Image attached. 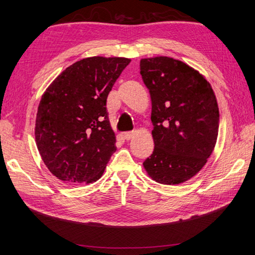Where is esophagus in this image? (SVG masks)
<instances>
[{
  "instance_id": "esophagus-1",
  "label": "esophagus",
  "mask_w": 255,
  "mask_h": 255,
  "mask_svg": "<svg viewBox=\"0 0 255 255\" xmlns=\"http://www.w3.org/2000/svg\"><path fill=\"white\" fill-rule=\"evenodd\" d=\"M133 132L132 131H128V132H125L124 133V138L126 139V140H130V139H132V137H133Z\"/></svg>"
}]
</instances>
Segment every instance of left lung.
<instances>
[{
	"instance_id": "obj_1",
	"label": "left lung",
	"mask_w": 255,
	"mask_h": 255,
	"mask_svg": "<svg viewBox=\"0 0 255 255\" xmlns=\"http://www.w3.org/2000/svg\"><path fill=\"white\" fill-rule=\"evenodd\" d=\"M140 74L151 97L154 141L144 169L165 185L186 182L202 170L217 141L214 91L197 70L170 57L141 59Z\"/></svg>"
}]
</instances>
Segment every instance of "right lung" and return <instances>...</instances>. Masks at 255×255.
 Here are the masks:
<instances>
[{"label":"right lung","mask_w":255,"mask_h":255,"mask_svg":"<svg viewBox=\"0 0 255 255\" xmlns=\"http://www.w3.org/2000/svg\"><path fill=\"white\" fill-rule=\"evenodd\" d=\"M128 58L91 57L53 80L38 106L35 138L53 175L70 184H90L103 175L116 151L106 110L113 85Z\"/></svg>","instance_id":"1"}]
</instances>
